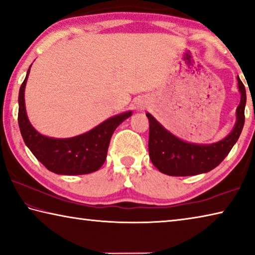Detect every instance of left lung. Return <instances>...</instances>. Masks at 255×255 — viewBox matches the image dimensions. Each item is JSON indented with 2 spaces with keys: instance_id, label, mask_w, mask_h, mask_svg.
<instances>
[{
  "instance_id": "obj_1",
  "label": "left lung",
  "mask_w": 255,
  "mask_h": 255,
  "mask_svg": "<svg viewBox=\"0 0 255 255\" xmlns=\"http://www.w3.org/2000/svg\"><path fill=\"white\" fill-rule=\"evenodd\" d=\"M241 102L236 110V123L225 139L211 144L190 143L167 131L151 114L149 120V157L153 166L169 176H193L208 173L218 166L239 140L245 122L246 91L237 77Z\"/></svg>"
}]
</instances>
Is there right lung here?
<instances>
[{"label":"right lung","instance_id":"1","mask_svg":"<svg viewBox=\"0 0 255 255\" xmlns=\"http://www.w3.org/2000/svg\"><path fill=\"white\" fill-rule=\"evenodd\" d=\"M30 68L31 65L19 90L18 123L24 143L46 168L55 174L83 175L98 170L106 160L108 145L115 128L130 118L132 112L113 116L93 130L73 137L55 139L45 136L35 130L26 113L24 88Z\"/></svg>","mask_w":255,"mask_h":255}]
</instances>
